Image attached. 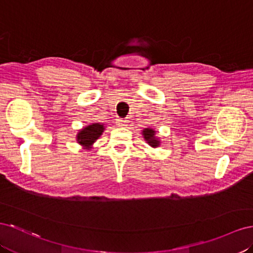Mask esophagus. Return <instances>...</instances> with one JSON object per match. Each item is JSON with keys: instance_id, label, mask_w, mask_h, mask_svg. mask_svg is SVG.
Segmentation results:
<instances>
[{"instance_id": "1", "label": "esophagus", "mask_w": 253, "mask_h": 253, "mask_svg": "<svg viewBox=\"0 0 253 253\" xmlns=\"http://www.w3.org/2000/svg\"><path fill=\"white\" fill-rule=\"evenodd\" d=\"M117 123H118V125H119L120 127H123V126H125V124H126V123H128V120H123V119H118V120H117Z\"/></svg>"}]
</instances>
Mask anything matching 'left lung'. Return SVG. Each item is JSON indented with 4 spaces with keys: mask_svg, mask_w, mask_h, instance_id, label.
Instances as JSON below:
<instances>
[{
    "mask_svg": "<svg viewBox=\"0 0 253 253\" xmlns=\"http://www.w3.org/2000/svg\"><path fill=\"white\" fill-rule=\"evenodd\" d=\"M142 134H143V138L145 139V141L149 144L151 147L156 148L160 145V141H159L158 138H156V131L154 130V129H151V128L143 129Z\"/></svg>",
    "mask_w": 253,
    "mask_h": 253,
    "instance_id": "left-lung-1",
    "label": "left lung"
}]
</instances>
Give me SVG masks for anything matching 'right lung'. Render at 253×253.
Segmentation results:
<instances>
[{
    "mask_svg": "<svg viewBox=\"0 0 253 253\" xmlns=\"http://www.w3.org/2000/svg\"><path fill=\"white\" fill-rule=\"evenodd\" d=\"M104 130V124H100V123H93V124L85 126L82 130H79V132L77 133V143L81 144L84 148L90 149L93 145V143L103 134Z\"/></svg>",
    "mask_w": 253,
    "mask_h": 253,
    "instance_id": "right-lung-1",
    "label": "right lung"
}]
</instances>
